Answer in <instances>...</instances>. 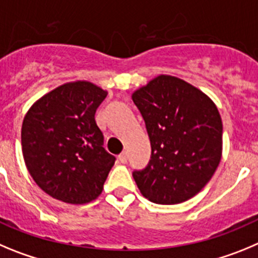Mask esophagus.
<instances>
[{
  "label": "esophagus",
  "mask_w": 258,
  "mask_h": 258,
  "mask_svg": "<svg viewBox=\"0 0 258 258\" xmlns=\"http://www.w3.org/2000/svg\"><path fill=\"white\" fill-rule=\"evenodd\" d=\"M118 159H119L120 163H126L127 159H128V155H127V153H126V152L120 153V154L118 155Z\"/></svg>",
  "instance_id": "34e87169"
}]
</instances>
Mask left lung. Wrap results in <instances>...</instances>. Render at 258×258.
<instances>
[{
  "mask_svg": "<svg viewBox=\"0 0 258 258\" xmlns=\"http://www.w3.org/2000/svg\"><path fill=\"white\" fill-rule=\"evenodd\" d=\"M152 145L149 164L135 171L148 201L177 204L197 196L219 167L222 120L210 96L178 77L161 74L132 92Z\"/></svg>",
  "mask_w": 258,
  "mask_h": 258,
  "instance_id": "8db88e82",
  "label": "left lung"
}]
</instances>
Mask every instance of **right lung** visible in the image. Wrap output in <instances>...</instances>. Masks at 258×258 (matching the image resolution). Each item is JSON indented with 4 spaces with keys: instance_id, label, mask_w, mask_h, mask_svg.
I'll use <instances>...</instances> for the list:
<instances>
[{
    "instance_id": "right-lung-1",
    "label": "right lung",
    "mask_w": 258,
    "mask_h": 258,
    "mask_svg": "<svg viewBox=\"0 0 258 258\" xmlns=\"http://www.w3.org/2000/svg\"><path fill=\"white\" fill-rule=\"evenodd\" d=\"M108 91L89 81L64 83L29 108L22 150L28 172L46 194L69 204L96 199L115 158L103 148L95 112Z\"/></svg>"
}]
</instances>
